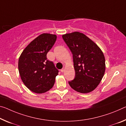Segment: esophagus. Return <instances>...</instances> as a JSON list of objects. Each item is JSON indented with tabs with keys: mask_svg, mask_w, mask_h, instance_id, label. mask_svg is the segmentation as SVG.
Listing matches in <instances>:
<instances>
[{
	"mask_svg": "<svg viewBox=\"0 0 126 126\" xmlns=\"http://www.w3.org/2000/svg\"><path fill=\"white\" fill-rule=\"evenodd\" d=\"M64 71V68H62V69H61V72H63Z\"/></svg>",
	"mask_w": 126,
	"mask_h": 126,
	"instance_id": "esophagus-1",
	"label": "esophagus"
}]
</instances>
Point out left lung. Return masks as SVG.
Returning <instances> with one entry per match:
<instances>
[{
    "instance_id": "left-lung-1",
    "label": "left lung",
    "mask_w": 126,
    "mask_h": 126,
    "mask_svg": "<svg viewBox=\"0 0 126 126\" xmlns=\"http://www.w3.org/2000/svg\"><path fill=\"white\" fill-rule=\"evenodd\" d=\"M62 37L73 54L76 73L69 85L79 93L91 92L98 86L105 73L103 51L94 42L79 32L66 33Z\"/></svg>"
}]
</instances>
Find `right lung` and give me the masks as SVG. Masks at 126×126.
Instances as JSON below:
<instances>
[{
    "label": "right lung",
    "instance_id": "add662e5",
    "mask_svg": "<svg viewBox=\"0 0 126 126\" xmlns=\"http://www.w3.org/2000/svg\"><path fill=\"white\" fill-rule=\"evenodd\" d=\"M57 40V36L43 33L32 41L23 50L18 60L21 79L28 89L37 94L52 88L59 71L47 54Z\"/></svg>",
    "mask_w": 126,
    "mask_h": 126
}]
</instances>
